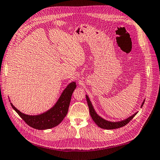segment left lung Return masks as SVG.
<instances>
[{
    "label": "left lung",
    "mask_w": 160,
    "mask_h": 160,
    "mask_svg": "<svg viewBox=\"0 0 160 160\" xmlns=\"http://www.w3.org/2000/svg\"><path fill=\"white\" fill-rule=\"evenodd\" d=\"M86 98H87L88 106H89L91 117L93 119V120L94 121L95 123H96L98 126V127H100L101 128L108 129V130H109V129H115V128H120L122 127H124V126L127 124L128 122L135 117V115H136L138 112V111L135 112L134 114H132V115H131V116L128 117L127 118L124 119V120H123L118 121V122L108 121V120H105V119L100 117V115L96 113V110H95L93 104H92V103H91L89 98L87 96V95H86ZM144 101H145V100H144L143 102H142L140 108H142V106H143Z\"/></svg>",
    "instance_id": "obj_1"
}]
</instances>
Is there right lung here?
I'll return each mask as SVG.
<instances>
[{
	"mask_svg": "<svg viewBox=\"0 0 160 160\" xmlns=\"http://www.w3.org/2000/svg\"><path fill=\"white\" fill-rule=\"evenodd\" d=\"M76 88V82H70L61 93L55 104L49 110L38 115L23 113L13 106L10 100L9 102L13 109L29 126L38 130H45L56 127L63 120L68 113L71 96Z\"/></svg>",
	"mask_w": 160,
	"mask_h": 160,
	"instance_id": "add662e5",
	"label": "right lung"
}]
</instances>
